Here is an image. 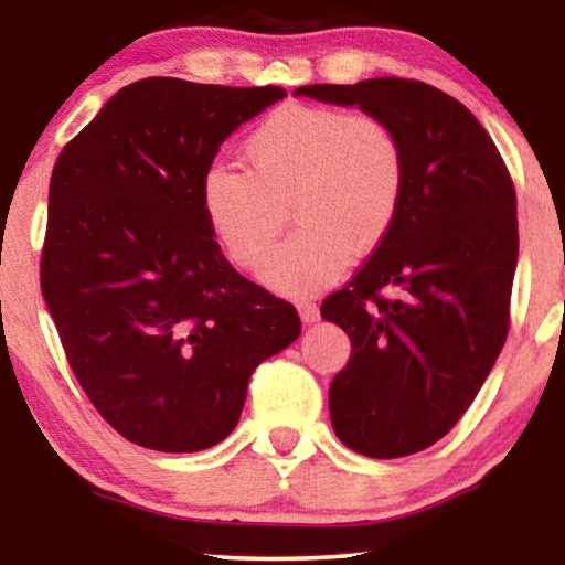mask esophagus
<instances>
[{"mask_svg":"<svg viewBox=\"0 0 565 565\" xmlns=\"http://www.w3.org/2000/svg\"><path fill=\"white\" fill-rule=\"evenodd\" d=\"M298 311H300V319H303V323H313L319 321V306L311 303V300H303V303H298Z\"/></svg>","mask_w":565,"mask_h":565,"instance_id":"34e87169","label":"esophagus"}]
</instances>
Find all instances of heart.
Instances as JSON below:
<instances>
[{
  "label": "heart",
  "instance_id": "heart-1",
  "mask_svg": "<svg viewBox=\"0 0 565 565\" xmlns=\"http://www.w3.org/2000/svg\"><path fill=\"white\" fill-rule=\"evenodd\" d=\"M246 169L211 164L200 205L236 267L265 259L294 207L301 226L262 267L282 292L334 282L352 252L370 254L396 226L406 198L404 143L373 113L290 103L244 143Z\"/></svg>",
  "mask_w": 565,
  "mask_h": 565
}]
</instances>
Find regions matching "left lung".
Here are the masks:
<instances>
[{
    "instance_id": "8db88e82",
    "label": "left lung",
    "mask_w": 565,
    "mask_h": 565,
    "mask_svg": "<svg viewBox=\"0 0 565 565\" xmlns=\"http://www.w3.org/2000/svg\"><path fill=\"white\" fill-rule=\"evenodd\" d=\"M296 95L381 115L404 143L396 226L321 316L352 342L329 388L337 437L367 458H406L460 422L507 342L520 252L512 174L476 115L431 84L377 76Z\"/></svg>"
}]
</instances>
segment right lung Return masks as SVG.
<instances>
[{
	"label": "right lung",
	"mask_w": 565,
	"mask_h": 565,
	"mask_svg": "<svg viewBox=\"0 0 565 565\" xmlns=\"http://www.w3.org/2000/svg\"><path fill=\"white\" fill-rule=\"evenodd\" d=\"M282 87L149 76L58 153L41 290L82 391L159 452L218 445L254 367L296 342V306L238 275L200 205L218 146Z\"/></svg>",
	"instance_id": "add662e5"
}]
</instances>
